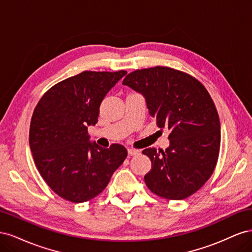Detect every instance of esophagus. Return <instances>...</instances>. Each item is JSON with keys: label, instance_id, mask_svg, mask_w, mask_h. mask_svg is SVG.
Listing matches in <instances>:
<instances>
[{"label": "esophagus", "instance_id": "1", "mask_svg": "<svg viewBox=\"0 0 252 252\" xmlns=\"http://www.w3.org/2000/svg\"><path fill=\"white\" fill-rule=\"evenodd\" d=\"M128 155L129 156H135V155H138L139 154V150L138 149H133V148H128Z\"/></svg>", "mask_w": 252, "mask_h": 252}]
</instances>
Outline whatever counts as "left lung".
<instances>
[{
  "mask_svg": "<svg viewBox=\"0 0 252 252\" xmlns=\"http://www.w3.org/2000/svg\"><path fill=\"white\" fill-rule=\"evenodd\" d=\"M123 85L141 94L158 126L170 130L165 151L143 150L151 161L145 183L164 199H186L208 181L218 162L220 125L210 94L191 75L163 66L129 73Z\"/></svg>",
  "mask_w": 252,
  "mask_h": 252,
  "instance_id": "obj_1",
  "label": "left lung"
}]
</instances>
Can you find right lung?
<instances>
[{
    "instance_id": "right-lung-1",
    "label": "right lung",
    "mask_w": 252,
    "mask_h": 252,
    "mask_svg": "<svg viewBox=\"0 0 252 252\" xmlns=\"http://www.w3.org/2000/svg\"><path fill=\"white\" fill-rule=\"evenodd\" d=\"M127 72L83 71L52 86L34 108L29 145L37 170L58 195L83 203L100 194L124 162L120 144L103 148L88 135L100 105Z\"/></svg>"
}]
</instances>
